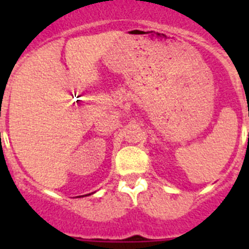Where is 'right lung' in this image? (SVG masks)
<instances>
[{
	"label": "right lung",
	"instance_id": "obj_1",
	"mask_svg": "<svg viewBox=\"0 0 249 249\" xmlns=\"http://www.w3.org/2000/svg\"><path fill=\"white\" fill-rule=\"evenodd\" d=\"M88 195H90V194H87V195H84V196H88ZM78 197H80V196H78Z\"/></svg>",
	"mask_w": 249,
	"mask_h": 249
}]
</instances>
